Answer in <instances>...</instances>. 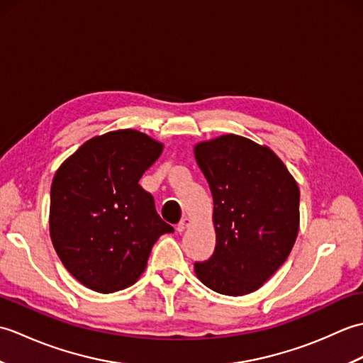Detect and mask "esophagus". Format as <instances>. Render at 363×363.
Returning a JSON list of instances; mask_svg holds the SVG:
<instances>
[{
    "mask_svg": "<svg viewBox=\"0 0 363 363\" xmlns=\"http://www.w3.org/2000/svg\"><path fill=\"white\" fill-rule=\"evenodd\" d=\"M190 218H182L179 225H177V233H184L189 226H190Z\"/></svg>",
    "mask_w": 363,
    "mask_h": 363,
    "instance_id": "esophagus-1",
    "label": "esophagus"
}]
</instances>
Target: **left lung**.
I'll list each match as a JSON object with an SVG mask.
<instances>
[{
    "label": "left lung",
    "instance_id": "8db88e82",
    "mask_svg": "<svg viewBox=\"0 0 363 363\" xmlns=\"http://www.w3.org/2000/svg\"><path fill=\"white\" fill-rule=\"evenodd\" d=\"M195 159L213 198L217 246L195 273L221 295L262 287L295 245L299 189L284 162L250 138L226 134L195 145Z\"/></svg>",
    "mask_w": 363,
    "mask_h": 363
}]
</instances>
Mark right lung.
I'll use <instances>...</instances> for the list:
<instances>
[{
	"label": "right lung",
	"mask_w": 363,
	"mask_h": 363,
	"mask_svg": "<svg viewBox=\"0 0 363 363\" xmlns=\"http://www.w3.org/2000/svg\"><path fill=\"white\" fill-rule=\"evenodd\" d=\"M164 145L135 129L90 138L57 168L51 184L50 235L64 267L99 293L142 276L152 245L173 228L138 181Z\"/></svg>",
	"instance_id": "1"
}]
</instances>
